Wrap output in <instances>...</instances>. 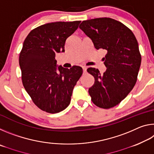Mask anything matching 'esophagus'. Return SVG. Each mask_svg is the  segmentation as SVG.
<instances>
[{
	"mask_svg": "<svg viewBox=\"0 0 154 154\" xmlns=\"http://www.w3.org/2000/svg\"><path fill=\"white\" fill-rule=\"evenodd\" d=\"M82 69H83V73H85L86 72V70H87V68L85 66H82Z\"/></svg>",
	"mask_w": 154,
	"mask_h": 154,
	"instance_id": "esophagus-1",
	"label": "esophagus"
}]
</instances>
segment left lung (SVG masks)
I'll return each mask as SVG.
<instances>
[{"instance_id":"left-lung-1","label":"left lung","mask_w":154,"mask_h":154,"mask_svg":"<svg viewBox=\"0 0 154 154\" xmlns=\"http://www.w3.org/2000/svg\"><path fill=\"white\" fill-rule=\"evenodd\" d=\"M79 28L92 39L96 49L107 51L104 58L106 70L103 75L98 69H87L94 77V83L88 90L91 100L100 108L113 107L136 84L141 63L137 38L130 28L109 17L83 21Z\"/></svg>"}]
</instances>
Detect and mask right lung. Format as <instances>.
<instances>
[{
  "label": "right lung",
  "instance_id": "right-lung-1",
  "mask_svg": "<svg viewBox=\"0 0 154 154\" xmlns=\"http://www.w3.org/2000/svg\"><path fill=\"white\" fill-rule=\"evenodd\" d=\"M81 21L48 23L32 30L25 38L19 64L26 91L37 107L59 113L69 105L72 92L83 69L79 66L56 70V54L64 51L66 38Z\"/></svg>",
  "mask_w": 154,
  "mask_h": 154
}]
</instances>
